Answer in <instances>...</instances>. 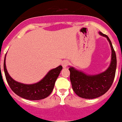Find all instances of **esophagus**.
<instances>
[{
    "mask_svg": "<svg viewBox=\"0 0 122 122\" xmlns=\"http://www.w3.org/2000/svg\"><path fill=\"white\" fill-rule=\"evenodd\" d=\"M69 65V61H67V60H64V61H63V62H62V66L64 68L67 67Z\"/></svg>",
    "mask_w": 122,
    "mask_h": 122,
    "instance_id": "34e87169",
    "label": "esophagus"
}]
</instances>
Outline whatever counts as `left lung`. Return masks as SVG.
<instances>
[{"mask_svg":"<svg viewBox=\"0 0 122 122\" xmlns=\"http://www.w3.org/2000/svg\"><path fill=\"white\" fill-rule=\"evenodd\" d=\"M100 34L108 39L112 48V61L108 69L95 76H87L81 71L70 67V79L75 93L81 98L94 99L100 97L109 90L113 82L117 68V56L110 40L107 35Z\"/></svg>","mask_w":122,"mask_h":122,"instance_id":"1","label":"left lung"}]
</instances>
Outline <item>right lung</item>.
I'll return each mask as SVG.
<instances>
[{"label": "right lung", "instance_id": "1", "mask_svg": "<svg viewBox=\"0 0 122 122\" xmlns=\"http://www.w3.org/2000/svg\"><path fill=\"white\" fill-rule=\"evenodd\" d=\"M4 69L7 82L14 93L26 100H40L46 98L51 94L62 67L60 66L51 70L41 81L33 84H24L18 82L9 75L5 67V56Z\"/></svg>", "mask_w": 122, "mask_h": 122}]
</instances>
